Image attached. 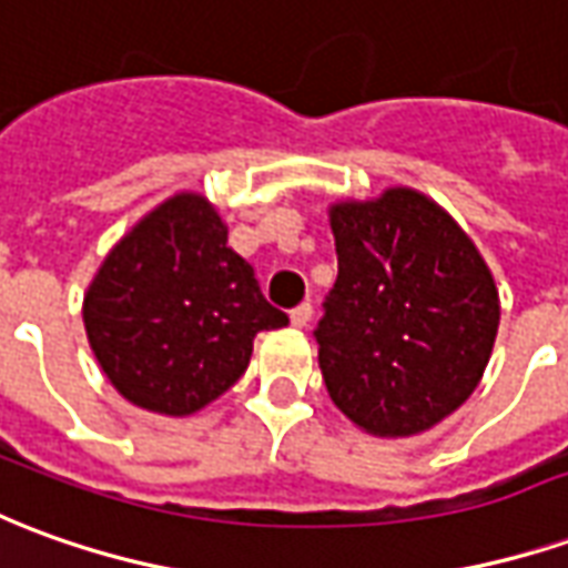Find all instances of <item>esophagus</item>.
<instances>
[{
	"label": "esophagus",
	"mask_w": 568,
	"mask_h": 568,
	"mask_svg": "<svg viewBox=\"0 0 568 568\" xmlns=\"http://www.w3.org/2000/svg\"><path fill=\"white\" fill-rule=\"evenodd\" d=\"M311 316H313V304L311 301H304V304H297L295 311H292V325L304 328V325L311 323Z\"/></svg>",
	"instance_id": "34e87169"
}]
</instances>
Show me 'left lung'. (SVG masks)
I'll return each instance as SVG.
<instances>
[{"label": "left lung", "mask_w": 568, "mask_h": 568, "mask_svg": "<svg viewBox=\"0 0 568 568\" xmlns=\"http://www.w3.org/2000/svg\"><path fill=\"white\" fill-rule=\"evenodd\" d=\"M338 280L316 323L335 406L375 436L422 434L483 378L498 332L489 267L436 202L406 187L332 205Z\"/></svg>", "instance_id": "left-lung-1"}]
</instances>
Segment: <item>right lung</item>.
I'll use <instances>...</instances> for the list:
<instances>
[{
	"instance_id": "right-lung-1",
	"label": "right lung",
	"mask_w": 568,
	"mask_h": 568,
	"mask_svg": "<svg viewBox=\"0 0 568 568\" xmlns=\"http://www.w3.org/2000/svg\"><path fill=\"white\" fill-rule=\"evenodd\" d=\"M89 344L129 403L193 415L233 387L264 328L288 323L200 193H178L106 255L82 307Z\"/></svg>"
}]
</instances>
